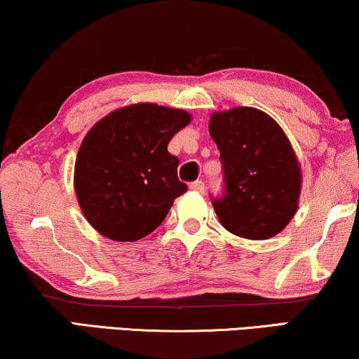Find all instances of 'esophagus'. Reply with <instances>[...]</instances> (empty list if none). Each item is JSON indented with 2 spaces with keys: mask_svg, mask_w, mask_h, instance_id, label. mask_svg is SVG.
I'll use <instances>...</instances> for the list:
<instances>
[{
  "mask_svg": "<svg viewBox=\"0 0 359 359\" xmlns=\"http://www.w3.org/2000/svg\"><path fill=\"white\" fill-rule=\"evenodd\" d=\"M189 189L194 191V193L204 194V183L203 181H194V183L189 184Z\"/></svg>",
  "mask_w": 359,
  "mask_h": 359,
  "instance_id": "1",
  "label": "esophagus"
}]
</instances>
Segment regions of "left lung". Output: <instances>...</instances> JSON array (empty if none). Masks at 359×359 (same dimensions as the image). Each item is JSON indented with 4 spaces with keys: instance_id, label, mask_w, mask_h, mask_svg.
<instances>
[{
    "instance_id": "1",
    "label": "left lung",
    "mask_w": 359,
    "mask_h": 359,
    "mask_svg": "<svg viewBox=\"0 0 359 359\" xmlns=\"http://www.w3.org/2000/svg\"><path fill=\"white\" fill-rule=\"evenodd\" d=\"M209 134L224 163L225 196L214 201L225 230L248 240L271 238L299 208L302 171L281 126L257 107L215 111Z\"/></svg>"
}]
</instances>
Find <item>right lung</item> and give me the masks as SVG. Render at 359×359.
<instances>
[{"label": "right lung", "mask_w": 359, "mask_h": 359, "mask_svg": "<svg viewBox=\"0 0 359 359\" xmlns=\"http://www.w3.org/2000/svg\"><path fill=\"white\" fill-rule=\"evenodd\" d=\"M188 111L137 102L109 112L88 130L78 150L73 186L96 232L135 242L163 222L188 191L168 142L191 122Z\"/></svg>", "instance_id": "add662e5"}]
</instances>
